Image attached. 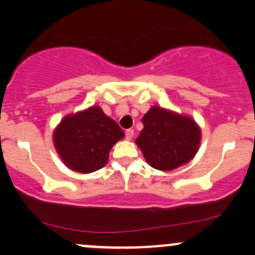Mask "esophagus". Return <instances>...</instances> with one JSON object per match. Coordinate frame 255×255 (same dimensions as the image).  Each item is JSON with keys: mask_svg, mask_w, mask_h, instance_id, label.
Segmentation results:
<instances>
[{"mask_svg": "<svg viewBox=\"0 0 255 255\" xmlns=\"http://www.w3.org/2000/svg\"><path fill=\"white\" fill-rule=\"evenodd\" d=\"M133 135H134V130L133 129L126 130V139H127V140H132Z\"/></svg>", "mask_w": 255, "mask_h": 255, "instance_id": "1", "label": "esophagus"}]
</instances>
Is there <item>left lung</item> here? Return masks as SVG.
Segmentation results:
<instances>
[{
    "label": "left lung",
    "instance_id": "8db88e82",
    "mask_svg": "<svg viewBox=\"0 0 255 255\" xmlns=\"http://www.w3.org/2000/svg\"><path fill=\"white\" fill-rule=\"evenodd\" d=\"M135 144L152 168L168 172L189 163L200 149L201 128L192 117L152 106L142 117Z\"/></svg>",
    "mask_w": 255,
    "mask_h": 255
}]
</instances>
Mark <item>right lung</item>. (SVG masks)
Here are the masks:
<instances>
[{"instance_id":"add662e5","label":"right lung","mask_w":255,"mask_h":255,"mask_svg":"<svg viewBox=\"0 0 255 255\" xmlns=\"http://www.w3.org/2000/svg\"><path fill=\"white\" fill-rule=\"evenodd\" d=\"M125 133L99 106L66 115L53 132L58 155L69 169L88 174L103 168Z\"/></svg>"}]
</instances>
